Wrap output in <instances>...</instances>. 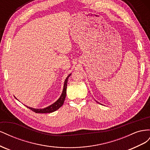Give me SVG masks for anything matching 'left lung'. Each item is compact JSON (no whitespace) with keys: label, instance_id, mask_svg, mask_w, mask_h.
<instances>
[{"label":"left lung","instance_id":"1","mask_svg":"<svg viewBox=\"0 0 150 150\" xmlns=\"http://www.w3.org/2000/svg\"><path fill=\"white\" fill-rule=\"evenodd\" d=\"M96 101V102H97V103H98V101ZM99 104H100V103H99Z\"/></svg>","mask_w":150,"mask_h":150}]
</instances>
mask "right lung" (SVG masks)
Masks as SVG:
<instances>
[{
    "label": "right lung",
    "instance_id": "right-lung-1",
    "mask_svg": "<svg viewBox=\"0 0 150 150\" xmlns=\"http://www.w3.org/2000/svg\"><path fill=\"white\" fill-rule=\"evenodd\" d=\"M71 75V74H70L69 75H68L67 78H66L65 81H64V87H63V89H62V93L61 95V96L59 97L57 100L53 104H51V105L44 108L42 109H35V108H33L30 107H28L29 109H30V110L33 111L34 112H36V113H50V112H52L54 111H55L56 110H57L59 108H61L63 103L64 102L65 98L66 96V89H67V80L68 78H69V76ZM17 99V98H16Z\"/></svg>",
    "mask_w": 150,
    "mask_h": 150
}]
</instances>
